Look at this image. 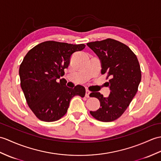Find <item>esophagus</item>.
Segmentation results:
<instances>
[{
	"label": "esophagus",
	"mask_w": 161,
	"mask_h": 161,
	"mask_svg": "<svg viewBox=\"0 0 161 161\" xmlns=\"http://www.w3.org/2000/svg\"><path fill=\"white\" fill-rule=\"evenodd\" d=\"M90 94H91V91H88V89L86 90V95H85L86 97H87V98L90 97Z\"/></svg>",
	"instance_id": "esophagus-1"
}]
</instances>
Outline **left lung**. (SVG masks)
<instances>
[{
  "label": "left lung",
  "mask_w": 161,
  "mask_h": 161,
  "mask_svg": "<svg viewBox=\"0 0 161 161\" xmlns=\"http://www.w3.org/2000/svg\"><path fill=\"white\" fill-rule=\"evenodd\" d=\"M98 56L102 64V74H107L110 94L104 97L100 92L90 96L97 98L100 108L90 113L103 122L113 121L125 111L135 96L141 80V71L136 55L124 44L111 38L87 43Z\"/></svg>",
  "instance_id": "left-lung-1"
}]
</instances>
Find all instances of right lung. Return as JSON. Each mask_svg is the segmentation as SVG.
Wrapping results in <instances>:
<instances>
[{
	"instance_id": "obj_1",
	"label": "right lung",
	"mask_w": 161,
	"mask_h": 161,
	"mask_svg": "<svg viewBox=\"0 0 161 161\" xmlns=\"http://www.w3.org/2000/svg\"><path fill=\"white\" fill-rule=\"evenodd\" d=\"M84 44H72L46 41L31 48L19 69L20 86L30 109L40 120L53 122L64 115L75 95L84 97L85 88H70L63 79L73 53L83 50Z\"/></svg>"
}]
</instances>
